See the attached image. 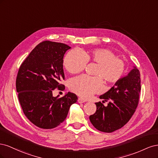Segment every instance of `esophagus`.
Segmentation results:
<instances>
[{
	"instance_id": "1",
	"label": "esophagus",
	"mask_w": 158,
	"mask_h": 158,
	"mask_svg": "<svg viewBox=\"0 0 158 158\" xmlns=\"http://www.w3.org/2000/svg\"><path fill=\"white\" fill-rule=\"evenodd\" d=\"M78 102L79 103H82L85 102V100H84V99H83L80 98H78Z\"/></svg>"
}]
</instances>
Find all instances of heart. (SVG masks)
Returning a JSON list of instances; mask_svg holds the SVG:
<instances>
[{
  "label": "heart",
  "instance_id": "1",
  "mask_svg": "<svg viewBox=\"0 0 158 158\" xmlns=\"http://www.w3.org/2000/svg\"><path fill=\"white\" fill-rule=\"evenodd\" d=\"M87 63H97L94 72L96 76L82 75L73 78L69 83L72 92L84 99L101 92L102 78L107 83H116L123 78L126 70L125 62L107 49H95L82 52L72 50L63 59L64 67L73 74L84 70Z\"/></svg>",
  "mask_w": 158,
  "mask_h": 158
}]
</instances>
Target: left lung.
<instances>
[{
  "label": "left lung",
  "instance_id": "obj_1",
  "mask_svg": "<svg viewBox=\"0 0 158 158\" xmlns=\"http://www.w3.org/2000/svg\"><path fill=\"white\" fill-rule=\"evenodd\" d=\"M140 72L136 66L115 83L99 98L109 101L107 106L95 103L96 111L89 116L90 122L98 131L112 132L122 128L130 120L139 102L141 90ZM103 101V102H104Z\"/></svg>",
  "mask_w": 158,
  "mask_h": 158
}]
</instances>
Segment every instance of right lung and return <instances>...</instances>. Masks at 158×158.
Here are the masks:
<instances>
[{"label": "right lung", "instance_id": "add662e5", "mask_svg": "<svg viewBox=\"0 0 158 158\" xmlns=\"http://www.w3.org/2000/svg\"><path fill=\"white\" fill-rule=\"evenodd\" d=\"M62 43L45 41L38 44L18 70L16 86L18 99L26 117L37 127L51 129L59 126L67 116L76 94L53 97L55 89H64L63 57L70 49Z\"/></svg>", "mask_w": 158, "mask_h": 158}]
</instances>
